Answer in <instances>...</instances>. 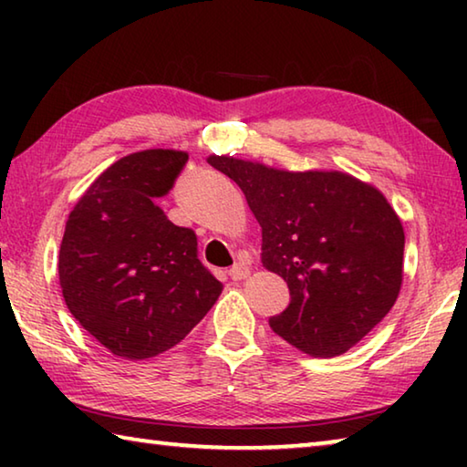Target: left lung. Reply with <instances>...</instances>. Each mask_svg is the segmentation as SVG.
<instances>
[{
    "mask_svg": "<svg viewBox=\"0 0 467 467\" xmlns=\"http://www.w3.org/2000/svg\"><path fill=\"white\" fill-rule=\"evenodd\" d=\"M187 154L152 148L123 156L69 212L59 284L69 313L117 357L144 360L177 346L223 292L197 259L192 228L161 208Z\"/></svg>",
    "mask_w": 467,
    "mask_h": 467,
    "instance_id": "left-lung-1",
    "label": "left lung"
}]
</instances>
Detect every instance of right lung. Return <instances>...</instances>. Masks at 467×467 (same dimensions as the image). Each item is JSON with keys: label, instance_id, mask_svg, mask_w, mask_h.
Returning <instances> with one entry per match:
<instances>
[{"label": "right lung", "instance_id": "obj_1", "mask_svg": "<svg viewBox=\"0 0 467 467\" xmlns=\"http://www.w3.org/2000/svg\"><path fill=\"white\" fill-rule=\"evenodd\" d=\"M262 226V264L288 284L270 319L315 358L339 357L391 311L404 280V226L383 193L344 172H288L212 158Z\"/></svg>", "mask_w": 467, "mask_h": 467}]
</instances>
